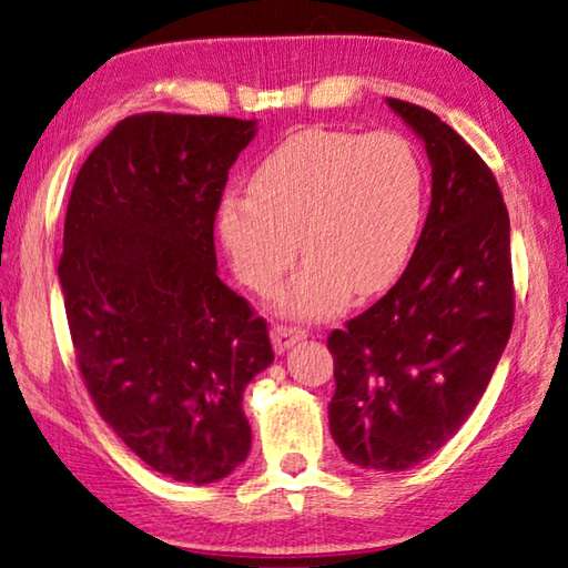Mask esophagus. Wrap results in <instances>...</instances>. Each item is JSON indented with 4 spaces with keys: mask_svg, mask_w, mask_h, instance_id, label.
Returning <instances> with one entry per match:
<instances>
[{
    "mask_svg": "<svg viewBox=\"0 0 568 568\" xmlns=\"http://www.w3.org/2000/svg\"><path fill=\"white\" fill-rule=\"evenodd\" d=\"M271 338H273L275 353H285L287 348H293L295 343L305 341L307 333L303 328H293V325H273Z\"/></svg>",
    "mask_w": 568,
    "mask_h": 568,
    "instance_id": "obj_1",
    "label": "esophagus"
}]
</instances>
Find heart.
Wrapping results in <instances>:
<instances>
[{"mask_svg":"<svg viewBox=\"0 0 568 568\" xmlns=\"http://www.w3.org/2000/svg\"><path fill=\"white\" fill-rule=\"evenodd\" d=\"M426 210V170L406 134L311 128L281 142L250 178V192L217 205V235L235 275L271 291L297 257L275 307L297 321L331 318L355 287L396 281L416 247Z\"/></svg>","mask_w":568,"mask_h":568,"instance_id":"1","label":"heart"}]
</instances>
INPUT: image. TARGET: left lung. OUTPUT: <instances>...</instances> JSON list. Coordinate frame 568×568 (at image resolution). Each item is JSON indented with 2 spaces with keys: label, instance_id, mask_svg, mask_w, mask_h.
<instances>
[{
  "label": "left lung",
  "instance_id": "8db88e82",
  "mask_svg": "<svg viewBox=\"0 0 568 568\" xmlns=\"http://www.w3.org/2000/svg\"><path fill=\"white\" fill-rule=\"evenodd\" d=\"M388 108L430 162V207L398 283L328 335L331 434L355 466L406 470L464 426L514 328L511 225L494 172L438 114Z\"/></svg>",
  "mask_w": 568,
  "mask_h": 568
}]
</instances>
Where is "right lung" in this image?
<instances>
[{
    "label": "right lung",
    "mask_w": 568,
    "mask_h": 568,
    "mask_svg": "<svg viewBox=\"0 0 568 568\" xmlns=\"http://www.w3.org/2000/svg\"><path fill=\"white\" fill-rule=\"evenodd\" d=\"M255 120L148 112L74 180L60 275L77 363L104 423L152 470L213 484L250 450L243 393L267 325L217 277L215 213Z\"/></svg>",
    "instance_id": "right-lung-1"
}]
</instances>
